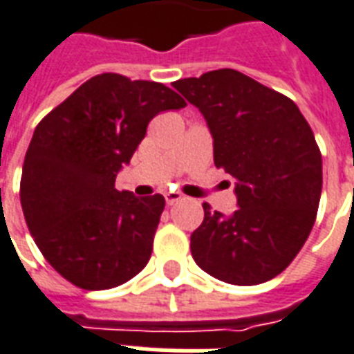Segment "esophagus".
<instances>
[{"label":"esophagus","mask_w":354,"mask_h":354,"mask_svg":"<svg viewBox=\"0 0 354 354\" xmlns=\"http://www.w3.org/2000/svg\"><path fill=\"white\" fill-rule=\"evenodd\" d=\"M180 199H183V196H180V194H177V192H167L166 194V203H167V205H175V203H177V201H180Z\"/></svg>","instance_id":"34e87169"}]
</instances>
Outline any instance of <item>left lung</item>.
Instances as JSON below:
<instances>
[{
    "label": "left lung",
    "instance_id": "obj_1",
    "mask_svg": "<svg viewBox=\"0 0 354 354\" xmlns=\"http://www.w3.org/2000/svg\"><path fill=\"white\" fill-rule=\"evenodd\" d=\"M205 117L214 166L235 183L231 216L203 203L190 237L194 261L233 286L272 280L306 243L317 216L323 162L310 124L291 98L233 68L174 82Z\"/></svg>",
    "mask_w": 354,
    "mask_h": 354
}]
</instances>
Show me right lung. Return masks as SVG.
Returning a JSON list of instances; mask_svg holds the SVG:
<instances>
[{
  "instance_id": "obj_1",
  "label": "right lung",
  "mask_w": 354,
  "mask_h": 354,
  "mask_svg": "<svg viewBox=\"0 0 354 354\" xmlns=\"http://www.w3.org/2000/svg\"><path fill=\"white\" fill-rule=\"evenodd\" d=\"M185 106L164 84L104 73L37 124L22 167V211L42 256L76 288H117L147 265L166 199L119 192L115 177L149 121Z\"/></svg>"
}]
</instances>
